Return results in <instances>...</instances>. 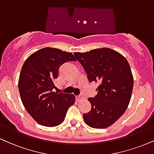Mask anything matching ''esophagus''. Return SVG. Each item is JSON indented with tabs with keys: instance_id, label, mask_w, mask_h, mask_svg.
<instances>
[{
	"instance_id": "1",
	"label": "esophagus",
	"mask_w": 154,
	"mask_h": 154,
	"mask_svg": "<svg viewBox=\"0 0 154 154\" xmlns=\"http://www.w3.org/2000/svg\"><path fill=\"white\" fill-rule=\"evenodd\" d=\"M83 99H84V97H83L82 95H80L79 96H77V97H76V100H77V101H81Z\"/></svg>"
}]
</instances>
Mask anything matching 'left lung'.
I'll return each instance as SVG.
<instances>
[{
	"mask_svg": "<svg viewBox=\"0 0 154 154\" xmlns=\"http://www.w3.org/2000/svg\"><path fill=\"white\" fill-rule=\"evenodd\" d=\"M90 82H97V95L88 98L91 110L83 115L85 123L94 128L110 126L123 116L130 103L133 77L127 59L109 48L74 53Z\"/></svg>",
	"mask_w": 154,
	"mask_h": 154,
	"instance_id": "obj_1",
	"label": "left lung"
}]
</instances>
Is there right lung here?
Instances as JSON below:
<instances>
[{
    "label": "right lung",
    "instance_id": "1",
    "mask_svg": "<svg viewBox=\"0 0 154 154\" xmlns=\"http://www.w3.org/2000/svg\"><path fill=\"white\" fill-rule=\"evenodd\" d=\"M70 61H76L72 53L45 47L31 54L23 63L18 79L19 93L26 110L40 125H59L75 103L74 95L52 92L59 68Z\"/></svg>",
    "mask_w": 154,
    "mask_h": 154
}]
</instances>
